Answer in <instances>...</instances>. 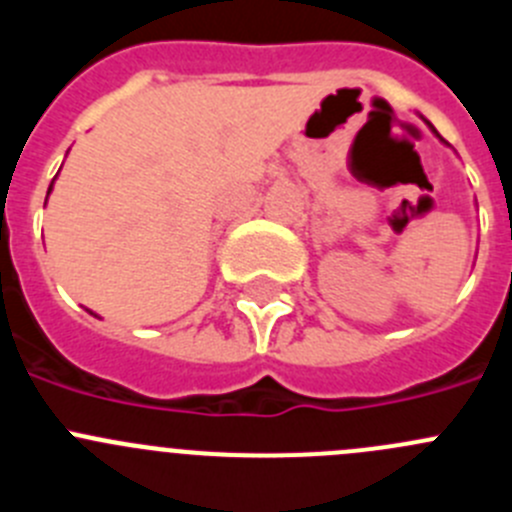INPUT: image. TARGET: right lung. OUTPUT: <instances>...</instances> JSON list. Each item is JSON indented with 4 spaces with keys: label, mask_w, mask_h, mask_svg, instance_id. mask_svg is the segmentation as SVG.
I'll use <instances>...</instances> for the list:
<instances>
[{
    "label": "right lung",
    "mask_w": 512,
    "mask_h": 512,
    "mask_svg": "<svg viewBox=\"0 0 512 512\" xmlns=\"http://www.w3.org/2000/svg\"><path fill=\"white\" fill-rule=\"evenodd\" d=\"M50 190H53V182H50V187H48V195H50ZM45 203H48V198H45Z\"/></svg>",
    "instance_id": "add662e5"
}]
</instances>
